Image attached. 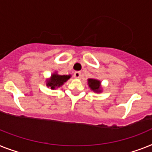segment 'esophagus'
Wrapping results in <instances>:
<instances>
[{"label":"esophagus","mask_w":152,"mask_h":152,"mask_svg":"<svg viewBox=\"0 0 152 152\" xmlns=\"http://www.w3.org/2000/svg\"><path fill=\"white\" fill-rule=\"evenodd\" d=\"M74 77H75V78L80 79L81 77V73L80 71H76V72H75V74H74Z\"/></svg>","instance_id":"esophagus-1"}]
</instances>
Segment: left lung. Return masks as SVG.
<instances>
[{"label": "left lung", "mask_w": 152, "mask_h": 152, "mask_svg": "<svg viewBox=\"0 0 152 152\" xmlns=\"http://www.w3.org/2000/svg\"><path fill=\"white\" fill-rule=\"evenodd\" d=\"M88 85L91 90L95 91H100V81L96 79H88Z\"/></svg>", "instance_id": "left-lung-1"}]
</instances>
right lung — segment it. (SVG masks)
Segmentation results:
<instances>
[{
	"instance_id": "1",
	"label": "right lung",
	"mask_w": 152,
	"mask_h": 152,
	"mask_svg": "<svg viewBox=\"0 0 152 152\" xmlns=\"http://www.w3.org/2000/svg\"><path fill=\"white\" fill-rule=\"evenodd\" d=\"M70 77H71V75H58L57 74H53L51 78L50 79V81H47L48 83L46 84V85L51 87L52 89H54L55 88L61 86Z\"/></svg>"
}]
</instances>
